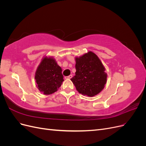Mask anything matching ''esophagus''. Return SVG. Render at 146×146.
<instances>
[{
    "label": "esophagus",
    "mask_w": 146,
    "mask_h": 146,
    "mask_svg": "<svg viewBox=\"0 0 146 146\" xmlns=\"http://www.w3.org/2000/svg\"><path fill=\"white\" fill-rule=\"evenodd\" d=\"M72 77V75H70V76H67V77H65V78L66 79H70Z\"/></svg>",
    "instance_id": "1"
}]
</instances>
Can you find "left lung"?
<instances>
[{
  "label": "left lung",
  "instance_id": "left-lung-1",
  "mask_svg": "<svg viewBox=\"0 0 146 146\" xmlns=\"http://www.w3.org/2000/svg\"><path fill=\"white\" fill-rule=\"evenodd\" d=\"M76 75L70 79L79 93L94 96L100 92L107 83V74L101 61L91 51L76 57Z\"/></svg>",
  "mask_w": 146,
  "mask_h": 146
}]
</instances>
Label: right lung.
<instances>
[{
  "label": "right lung",
  "instance_id": "obj_1",
  "mask_svg": "<svg viewBox=\"0 0 146 146\" xmlns=\"http://www.w3.org/2000/svg\"><path fill=\"white\" fill-rule=\"evenodd\" d=\"M35 79L39 91L45 95L54 93L63 80L62 69L53 57L44 56L35 72Z\"/></svg>",
  "mask_w": 146,
  "mask_h": 146
}]
</instances>
